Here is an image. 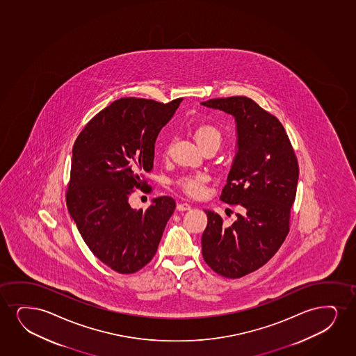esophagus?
Instances as JSON below:
<instances>
[{
    "instance_id": "34e87169",
    "label": "esophagus",
    "mask_w": 356,
    "mask_h": 356,
    "mask_svg": "<svg viewBox=\"0 0 356 356\" xmlns=\"http://www.w3.org/2000/svg\"><path fill=\"white\" fill-rule=\"evenodd\" d=\"M177 209H178L179 212H185V211H190L191 206H190L189 203L186 202L178 203V204H177Z\"/></svg>"
}]
</instances>
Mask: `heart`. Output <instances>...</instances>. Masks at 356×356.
<instances>
[{
    "label": "heart",
    "mask_w": 356,
    "mask_h": 356,
    "mask_svg": "<svg viewBox=\"0 0 356 356\" xmlns=\"http://www.w3.org/2000/svg\"><path fill=\"white\" fill-rule=\"evenodd\" d=\"M193 137L200 148L206 149L209 145H216L219 148L222 142V132L212 122H200L193 129ZM171 144H167L168 152ZM177 188L191 197H202L206 193V177L201 175H188L177 178L175 181Z\"/></svg>",
    "instance_id": "1"
}]
</instances>
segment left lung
Returning a JSON list of instances; mask_svg holds the SVG:
<instances>
[{"instance_id": "1", "label": "left lung", "mask_w": 356, "mask_h": 356, "mask_svg": "<svg viewBox=\"0 0 356 356\" xmlns=\"http://www.w3.org/2000/svg\"><path fill=\"white\" fill-rule=\"evenodd\" d=\"M201 104L232 114L237 124L238 152L220 200L242 213L225 226L219 214L206 211L201 238L206 264L236 280L265 265L286 238L298 162L282 122L252 99L231 96Z\"/></svg>"}]
</instances>
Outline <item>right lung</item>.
Segmentation results:
<instances>
[{
  "mask_svg": "<svg viewBox=\"0 0 356 356\" xmlns=\"http://www.w3.org/2000/svg\"><path fill=\"white\" fill-rule=\"evenodd\" d=\"M181 99H117L73 144L68 212L95 257L118 273H135L152 261L176 209L170 196L155 198L144 212L132 209L129 197L148 188L143 175L153 170L154 144Z\"/></svg>",
  "mask_w": 356,
  "mask_h": 356,
  "instance_id": "1",
  "label": "right lung"
}]
</instances>
